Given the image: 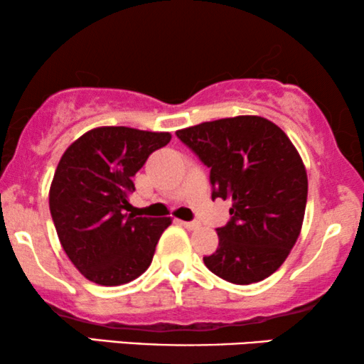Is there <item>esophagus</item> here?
<instances>
[{
    "label": "esophagus",
    "mask_w": 364,
    "mask_h": 364,
    "mask_svg": "<svg viewBox=\"0 0 364 364\" xmlns=\"http://www.w3.org/2000/svg\"><path fill=\"white\" fill-rule=\"evenodd\" d=\"M178 223H181V225H183L187 228V230H196V228L198 227V223L197 222H182V220H178Z\"/></svg>",
    "instance_id": "esophagus-1"
}]
</instances>
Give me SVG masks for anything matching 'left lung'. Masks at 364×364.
Here are the masks:
<instances>
[{"mask_svg": "<svg viewBox=\"0 0 364 364\" xmlns=\"http://www.w3.org/2000/svg\"><path fill=\"white\" fill-rule=\"evenodd\" d=\"M210 168L212 200L230 198V222L203 263L235 285L275 273L290 255L305 217L308 177L300 154L277 124L237 116L177 131Z\"/></svg>", "mask_w": 364, "mask_h": 364, "instance_id": "8db88e82", "label": "left lung"}]
</instances>
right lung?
I'll return each mask as SVG.
<instances>
[{"label":"right lung","instance_id":"add662e5","mask_svg":"<svg viewBox=\"0 0 364 364\" xmlns=\"http://www.w3.org/2000/svg\"><path fill=\"white\" fill-rule=\"evenodd\" d=\"M171 139L168 132L104 126L82 134L63 154L49 210L64 252L87 280L124 285L151 265L172 220L127 213L129 196L136 191L132 177Z\"/></svg>","mask_w":364,"mask_h":364}]
</instances>
